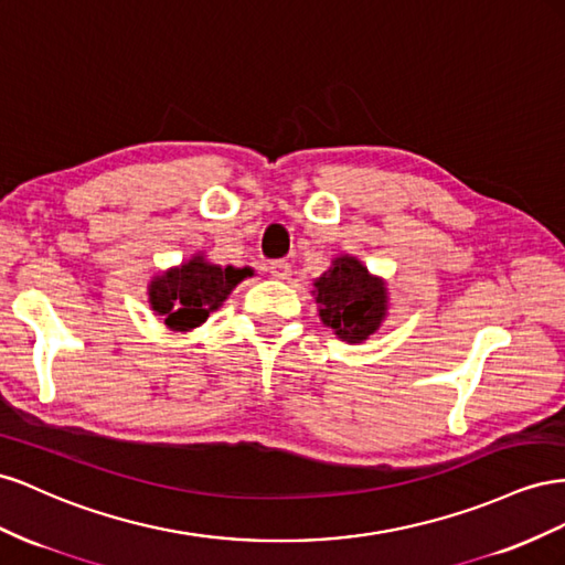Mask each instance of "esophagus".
<instances>
[{"label":"esophagus","mask_w":565,"mask_h":565,"mask_svg":"<svg viewBox=\"0 0 565 565\" xmlns=\"http://www.w3.org/2000/svg\"><path fill=\"white\" fill-rule=\"evenodd\" d=\"M269 274L274 279H288L291 277V263H286V260H274V263H269Z\"/></svg>","instance_id":"34e87169"}]
</instances>
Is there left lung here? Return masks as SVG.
Segmentation results:
<instances>
[{
    "label": "left lung",
    "mask_w": 565,
    "mask_h": 565,
    "mask_svg": "<svg viewBox=\"0 0 565 565\" xmlns=\"http://www.w3.org/2000/svg\"><path fill=\"white\" fill-rule=\"evenodd\" d=\"M312 286L321 324L333 329L345 343H364L388 317L385 279L369 271L354 255H335Z\"/></svg>",
    "instance_id": "left-lung-1"
}]
</instances>
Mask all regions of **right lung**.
I'll list each match as a JSON object with an SVG mask.
<instances>
[{
	"label": "right lung",
	"instance_id": "add662e5",
	"mask_svg": "<svg viewBox=\"0 0 565 565\" xmlns=\"http://www.w3.org/2000/svg\"><path fill=\"white\" fill-rule=\"evenodd\" d=\"M248 277H253L250 267H222L196 253L182 265L151 277L149 305L153 315L163 317L170 331L189 333L205 324L211 312L220 310L234 288Z\"/></svg>",
	"mask_w": 565,
	"mask_h": 565
}]
</instances>
